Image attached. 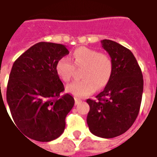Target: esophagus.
<instances>
[{
	"label": "esophagus",
	"instance_id": "1",
	"mask_svg": "<svg viewBox=\"0 0 157 157\" xmlns=\"http://www.w3.org/2000/svg\"><path fill=\"white\" fill-rule=\"evenodd\" d=\"M81 102H82V100H81V99H79V98H75V105H79V104H80Z\"/></svg>",
	"mask_w": 157,
	"mask_h": 157
}]
</instances>
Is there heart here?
<instances>
[{
	"label": "heart",
	"mask_w": 157,
	"mask_h": 157,
	"mask_svg": "<svg viewBox=\"0 0 157 157\" xmlns=\"http://www.w3.org/2000/svg\"><path fill=\"white\" fill-rule=\"evenodd\" d=\"M73 63L66 57L58 60L56 72L63 82H69L75 67H84L82 72L83 80L73 82L66 86L69 94L77 98H82L106 86L111 77L113 63L111 58L98 50L86 47H80L72 53Z\"/></svg>",
	"instance_id": "1"
}]
</instances>
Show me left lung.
Returning a JSON list of instances; mask_svg holds the SVG:
<instances>
[{"mask_svg": "<svg viewBox=\"0 0 157 157\" xmlns=\"http://www.w3.org/2000/svg\"><path fill=\"white\" fill-rule=\"evenodd\" d=\"M101 42L112 59V75L96 100H86L90 106L86 122L93 134L111 139L127 132L135 121L142 100L144 80L140 65L129 49L110 40Z\"/></svg>", "mask_w": 157, "mask_h": 157, "instance_id": "1", "label": "left lung"}]
</instances>
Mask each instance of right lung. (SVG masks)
<instances>
[{"label":"right lung","mask_w":157,"mask_h":157,"mask_svg":"<svg viewBox=\"0 0 157 157\" xmlns=\"http://www.w3.org/2000/svg\"><path fill=\"white\" fill-rule=\"evenodd\" d=\"M67 54L64 45L41 41L19 56L12 67L6 101L17 128L31 140L49 142L64 130L75 100L71 94L60 95L64 87L56 63Z\"/></svg>","instance_id":"1"}]
</instances>
